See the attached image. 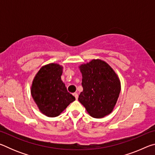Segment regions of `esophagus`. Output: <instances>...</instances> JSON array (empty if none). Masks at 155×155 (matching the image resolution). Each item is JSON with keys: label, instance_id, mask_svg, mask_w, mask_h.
<instances>
[{"label": "esophagus", "instance_id": "obj_1", "mask_svg": "<svg viewBox=\"0 0 155 155\" xmlns=\"http://www.w3.org/2000/svg\"><path fill=\"white\" fill-rule=\"evenodd\" d=\"M73 96H74V97H75V98L76 99H78V94L77 93H74L73 94Z\"/></svg>", "mask_w": 155, "mask_h": 155}]
</instances>
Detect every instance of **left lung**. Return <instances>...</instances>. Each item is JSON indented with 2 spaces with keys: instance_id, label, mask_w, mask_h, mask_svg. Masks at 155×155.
Masks as SVG:
<instances>
[{
  "instance_id": "1",
  "label": "left lung",
  "mask_w": 155,
  "mask_h": 155,
  "mask_svg": "<svg viewBox=\"0 0 155 155\" xmlns=\"http://www.w3.org/2000/svg\"><path fill=\"white\" fill-rule=\"evenodd\" d=\"M83 90L78 101L91 117L102 118L111 114L121 90L118 77L111 66L101 59H93L79 66Z\"/></svg>"
}]
</instances>
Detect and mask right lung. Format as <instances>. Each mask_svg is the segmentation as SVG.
Instances as JSON below:
<instances>
[{"mask_svg":"<svg viewBox=\"0 0 155 155\" xmlns=\"http://www.w3.org/2000/svg\"><path fill=\"white\" fill-rule=\"evenodd\" d=\"M63 67L49 64L41 67L31 85V93L40 111L48 117H57L75 101L68 92L61 76Z\"/></svg>","mask_w":155,"mask_h":155,"instance_id":"right-lung-1","label":"right lung"}]
</instances>
